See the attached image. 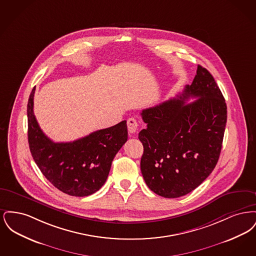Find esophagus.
Returning <instances> with one entry per match:
<instances>
[{"mask_svg":"<svg viewBox=\"0 0 256 256\" xmlns=\"http://www.w3.org/2000/svg\"><path fill=\"white\" fill-rule=\"evenodd\" d=\"M128 130L130 134H135L138 130V122L134 118H130L128 120Z\"/></svg>","mask_w":256,"mask_h":256,"instance_id":"34e87169","label":"esophagus"}]
</instances>
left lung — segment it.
I'll return each instance as SVG.
<instances>
[{
  "label": "left lung",
  "instance_id": "left-lung-1",
  "mask_svg": "<svg viewBox=\"0 0 256 256\" xmlns=\"http://www.w3.org/2000/svg\"><path fill=\"white\" fill-rule=\"evenodd\" d=\"M190 96L197 100L190 104ZM146 128L141 172L156 194L174 198L192 192L214 170L226 124V104L212 74L198 65L183 93L141 112Z\"/></svg>",
  "mask_w": 256,
  "mask_h": 256
}]
</instances>
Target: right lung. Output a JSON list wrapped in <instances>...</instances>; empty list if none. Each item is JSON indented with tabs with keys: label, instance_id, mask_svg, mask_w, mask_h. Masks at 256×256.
<instances>
[{
	"label": "right lung",
	"instance_id": "1",
	"mask_svg": "<svg viewBox=\"0 0 256 256\" xmlns=\"http://www.w3.org/2000/svg\"><path fill=\"white\" fill-rule=\"evenodd\" d=\"M34 87L28 102V139L34 160L45 178L67 195H92L106 182L112 160L128 140L126 121L73 142L56 143L34 114Z\"/></svg>",
	"mask_w": 256,
	"mask_h": 256
}]
</instances>
